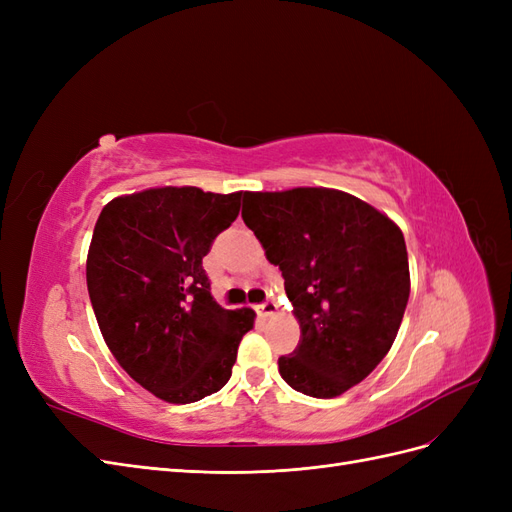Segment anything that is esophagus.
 Wrapping results in <instances>:
<instances>
[{
  "label": "esophagus",
  "instance_id": "1",
  "mask_svg": "<svg viewBox=\"0 0 512 512\" xmlns=\"http://www.w3.org/2000/svg\"><path fill=\"white\" fill-rule=\"evenodd\" d=\"M256 309H258V314H260L262 318H271V316H275L277 312H280V305H277L275 301H267V303L258 305Z\"/></svg>",
  "mask_w": 512,
  "mask_h": 512
}]
</instances>
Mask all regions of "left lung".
I'll return each instance as SVG.
<instances>
[{"mask_svg": "<svg viewBox=\"0 0 512 512\" xmlns=\"http://www.w3.org/2000/svg\"><path fill=\"white\" fill-rule=\"evenodd\" d=\"M241 218L280 267L299 346L280 356L288 386L339 397L391 350L410 297L401 228L365 200L333 188L245 192Z\"/></svg>", "mask_w": 512, "mask_h": 512, "instance_id": "8db88e82", "label": "left lung"}]
</instances>
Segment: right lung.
Listing matches in <instances>:
<instances>
[{
	"label": "right lung",
	"mask_w": 512,
	"mask_h": 512,
	"mask_svg": "<svg viewBox=\"0 0 512 512\" xmlns=\"http://www.w3.org/2000/svg\"><path fill=\"white\" fill-rule=\"evenodd\" d=\"M243 192L164 185L106 203L87 252L100 333L128 376L168 404L218 393L254 309L213 301L203 258L237 220Z\"/></svg>",
	"instance_id": "add662e5"
}]
</instances>
